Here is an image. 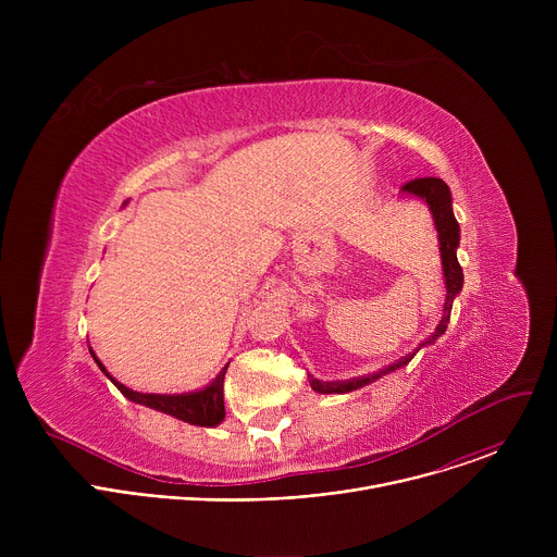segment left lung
<instances>
[{"label":"left lung","mask_w":557,"mask_h":557,"mask_svg":"<svg viewBox=\"0 0 557 557\" xmlns=\"http://www.w3.org/2000/svg\"><path fill=\"white\" fill-rule=\"evenodd\" d=\"M404 196H412V198H421L430 211H432V218H434V226H436V233H438V249H441V264H443V275H445V306H443V317L441 322L436 324L434 333L408 357L399 359L396 363L379 370V372H372L368 376H359V379H350V381H320L308 374V383L314 392L320 394H346V392H352V389H359L363 385H370L374 383L376 379L399 370L404 366H408L414 355L425 348V346H432L436 344V339L441 335H445L447 331V324H449V314H451V306H454V299L456 295L460 293L462 288V269L458 264V258H456V249L460 245V226L454 218V209H451V191L449 187L441 181V178H417V181H410L408 185L401 187Z\"/></svg>","instance_id":"8db88e82"}]
</instances>
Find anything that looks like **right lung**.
Masks as SVG:
<instances>
[{"label": "right lung", "instance_id": "1", "mask_svg": "<svg viewBox=\"0 0 557 557\" xmlns=\"http://www.w3.org/2000/svg\"><path fill=\"white\" fill-rule=\"evenodd\" d=\"M90 355L95 357L97 366L101 368V372L121 389L123 396H127L129 401L158 410L163 414H170L178 421H185L189 425H200V428H215L224 421V374L228 363L220 370V374L202 389L196 392H183V394H143V392H134L129 387H125L123 383H119L108 370L106 366L99 361V357L95 355V350L90 348Z\"/></svg>", "mask_w": 557, "mask_h": 557}]
</instances>
